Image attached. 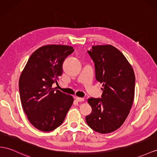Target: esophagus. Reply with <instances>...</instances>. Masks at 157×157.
Masks as SVG:
<instances>
[{"label":"esophagus","mask_w":157,"mask_h":157,"mask_svg":"<svg viewBox=\"0 0 157 157\" xmlns=\"http://www.w3.org/2000/svg\"><path fill=\"white\" fill-rule=\"evenodd\" d=\"M75 99L77 100L79 102H82V101H84V99L82 98H79V97H75Z\"/></svg>","instance_id":"obj_1"}]
</instances>
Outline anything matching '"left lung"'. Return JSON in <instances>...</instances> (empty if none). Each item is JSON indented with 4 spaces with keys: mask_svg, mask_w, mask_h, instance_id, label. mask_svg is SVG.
Segmentation results:
<instances>
[{
    "mask_svg": "<svg viewBox=\"0 0 157 157\" xmlns=\"http://www.w3.org/2000/svg\"><path fill=\"white\" fill-rule=\"evenodd\" d=\"M95 63V78L103 83L101 98H91L90 127L99 133H109L123 124L134 100L135 76L124 56L111 45L92 46L87 51Z\"/></svg>",
    "mask_w": 157,
    "mask_h": 157,
    "instance_id": "left-lung-1",
    "label": "left lung"
}]
</instances>
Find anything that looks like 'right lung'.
Instances as JSON below:
<instances>
[{
  "mask_svg": "<svg viewBox=\"0 0 157 157\" xmlns=\"http://www.w3.org/2000/svg\"><path fill=\"white\" fill-rule=\"evenodd\" d=\"M74 51L65 45H46L30 56L19 79L22 108L33 125L42 131H52L65 119L73 104L71 95L53 88L62 74V64Z\"/></svg>",
  "mask_w": 157,
  "mask_h": 157,
  "instance_id": "obj_1",
  "label": "right lung"
}]
</instances>
